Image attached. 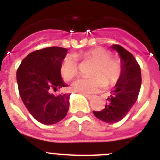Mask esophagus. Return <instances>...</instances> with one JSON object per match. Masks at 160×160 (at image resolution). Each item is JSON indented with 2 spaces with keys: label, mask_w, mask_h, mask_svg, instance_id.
<instances>
[{
  "label": "esophagus",
  "mask_w": 160,
  "mask_h": 160,
  "mask_svg": "<svg viewBox=\"0 0 160 160\" xmlns=\"http://www.w3.org/2000/svg\"><path fill=\"white\" fill-rule=\"evenodd\" d=\"M84 96L87 98V99H89V100L92 99V98H94V95H90V94H84Z\"/></svg>",
  "instance_id": "1"
}]
</instances>
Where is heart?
<instances>
[{"instance_id":"obj_1","label":"heart","mask_w":160,"mask_h":160,"mask_svg":"<svg viewBox=\"0 0 160 160\" xmlns=\"http://www.w3.org/2000/svg\"><path fill=\"white\" fill-rule=\"evenodd\" d=\"M78 58L93 62L90 74L92 77L78 79L73 83L72 88L74 91L82 94H92L98 92L106 85L114 86L118 82L122 73V62L118 58L111 57V53L103 48H94L87 51L75 54ZM62 77L70 81L78 75V62L72 57H67L61 65Z\"/></svg>"}]
</instances>
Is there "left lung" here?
<instances>
[{
	"mask_svg": "<svg viewBox=\"0 0 160 160\" xmlns=\"http://www.w3.org/2000/svg\"><path fill=\"white\" fill-rule=\"evenodd\" d=\"M111 48L121 58L122 76L107 99L105 108L93 111L96 118L107 123L118 122L128 114L138 98L142 82L140 66L135 57L121 46L113 45Z\"/></svg>",
	"mask_w": 160,
	"mask_h": 160,
	"instance_id": "8db88e82",
	"label": "left lung"
}]
</instances>
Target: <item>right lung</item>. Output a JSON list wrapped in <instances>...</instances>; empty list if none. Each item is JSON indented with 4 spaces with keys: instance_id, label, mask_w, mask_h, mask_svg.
Here are the masks:
<instances>
[{
    "instance_id": "obj_1",
    "label": "right lung",
    "mask_w": 160,
    "mask_h": 160,
    "mask_svg": "<svg viewBox=\"0 0 160 160\" xmlns=\"http://www.w3.org/2000/svg\"><path fill=\"white\" fill-rule=\"evenodd\" d=\"M66 48H44L29 53L17 70V82L23 103L32 117L42 124L60 122L69 110L70 94H53L68 87L61 76Z\"/></svg>"
}]
</instances>
